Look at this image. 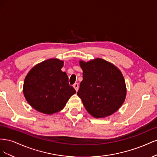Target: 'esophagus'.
<instances>
[{"mask_svg":"<svg viewBox=\"0 0 157 157\" xmlns=\"http://www.w3.org/2000/svg\"><path fill=\"white\" fill-rule=\"evenodd\" d=\"M73 87L75 89L76 91H78V83H75L73 84Z\"/></svg>","mask_w":157,"mask_h":157,"instance_id":"34e87169","label":"esophagus"}]
</instances>
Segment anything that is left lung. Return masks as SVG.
Segmentation results:
<instances>
[{
	"mask_svg": "<svg viewBox=\"0 0 157 157\" xmlns=\"http://www.w3.org/2000/svg\"><path fill=\"white\" fill-rule=\"evenodd\" d=\"M83 80L77 95L86 111L95 118L115 113L124 103L126 87L124 77L116 66L101 58L80 61Z\"/></svg>",
	"mask_w": 157,
	"mask_h": 157,
	"instance_id": "8db88e82",
	"label": "left lung"
}]
</instances>
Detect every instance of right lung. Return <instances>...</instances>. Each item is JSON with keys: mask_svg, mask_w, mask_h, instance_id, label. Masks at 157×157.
Masks as SVG:
<instances>
[{"mask_svg": "<svg viewBox=\"0 0 157 157\" xmlns=\"http://www.w3.org/2000/svg\"><path fill=\"white\" fill-rule=\"evenodd\" d=\"M63 61L49 59L33 67L25 77L23 94L35 110L52 115L63 109L76 93L69 84L68 76L61 71Z\"/></svg>", "mask_w": 157, "mask_h": 157, "instance_id": "right-lung-1", "label": "right lung"}]
</instances>
